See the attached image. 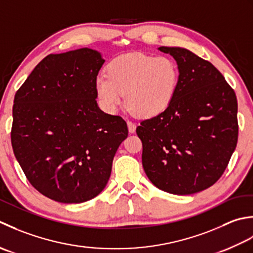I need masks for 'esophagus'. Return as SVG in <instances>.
<instances>
[{
  "instance_id": "1",
  "label": "esophagus",
  "mask_w": 253,
  "mask_h": 253,
  "mask_svg": "<svg viewBox=\"0 0 253 253\" xmlns=\"http://www.w3.org/2000/svg\"><path fill=\"white\" fill-rule=\"evenodd\" d=\"M126 123H127L128 132H130V133H134V132H135V130H136V126H135V123H133V122H131V121H127Z\"/></svg>"
}]
</instances>
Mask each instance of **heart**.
<instances>
[{"label":"heart","instance_id":"heart-1","mask_svg":"<svg viewBox=\"0 0 253 253\" xmlns=\"http://www.w3.org/2000/svg\"><path fill=\"white\" fill-rule=\"evenodd\" d=\"M107 74L95 80L98 100L112 112L126 105L133 115L144 119L157 117L171 105L179 84L180 72L169 56L142 52L120 55L107 65Z\"/></svg>","mask_w":253,"mask_h":253}]
</instances>
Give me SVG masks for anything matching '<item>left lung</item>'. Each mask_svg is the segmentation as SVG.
<instances>
[{
	"instance_id": "1",
	"label": "left lung",
	"mask_w": 253,
	"mask_h": 253,
	"mask_svg": "<svg viewBox=\"0 0 253 253\" xmlns=\"http://www.w3.org/2000/svg\"><path fill=\"white\" fill-rule=\"evenodd\" d=\"M158 50L176 60L180 77L171 105L136 127L143 168L163 191L193 194L217 181L233 155L238 141L237 98L209 61L179 47Z\"/></svg>"
}]
</instances>
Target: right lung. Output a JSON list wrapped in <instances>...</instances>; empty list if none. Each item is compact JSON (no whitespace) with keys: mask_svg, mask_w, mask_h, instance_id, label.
<instances>
[{"mask_svg":"<svg viewBox=\"0 0 253 253\" xmlns=\"http://www.w3.org/2000/svg\"><path fill=\"white\" fill-rule=\"evenodd\" d=\"M104 63L88 48L49 54L15 95V157L33 187L56 202L97 197L127 136L126 121L97 105L95 80Z\"/></svg>","mask_w":253,"mask_h":253,"instance_id":"obj_1","label":"right lung"}]
</instances>
